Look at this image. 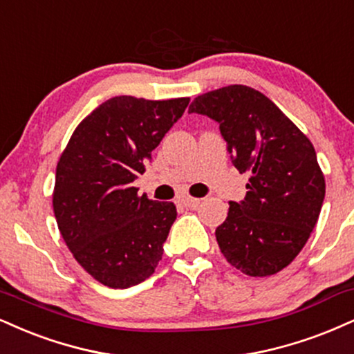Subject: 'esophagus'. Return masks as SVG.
<instances>
[{"mask_svg":"<svg viewBox=\"0 0 354 354\" xmlns=\"http://www.w3.org/2000/svg\"><path fill=\"white\" fill-rule=\"evenodd\" d=\"M181 201L186 207H198L199 204H201V199H198V198H183Z\"/></svg>","mask_w":354,"mask_h":354,"instance_id":"obj_1","label":"esophagus"}]
</instances>
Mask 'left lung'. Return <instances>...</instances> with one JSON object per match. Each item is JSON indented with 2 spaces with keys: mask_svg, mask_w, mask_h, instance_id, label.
<instances>
[{
  "mask_svg": "<svg viewBox=\"0 0 354 354\" xmlns=\"http://www.w3.org/2000/svg\"><path fill=\"white\" fill-rule=\"evenodd\" d=\"M189 112L219 123L232 165L250 173L244 201L229 203L216 229L231 266L267 277L290 263L308 241L325 199V176L312 142L263 93L227 85L198 95Z\"/></svg>",
  "mask_w": 354,
  "mask_h": 354,
  "instance_id": "1",
  "label": "left lung"
}]
</instances>
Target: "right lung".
<instances>
[{"label": "right lung", "mask_w": 354, "mask_h": 354, "mask_svg": "<svg viewBox=\"0 0 354 354\" xmlns=\"http://www.w3.org/2000/svg\"><path fill=\"white\" fill-rule=\"evenodd\" d=\"M188 104L109 99L79 123L57 161L59 231L80 267L110 288L143 282L161 261L176 206L138 196L133 181Z\"/></svg>", "instance_id": "add662e5"}]
</instances>
